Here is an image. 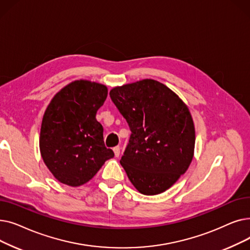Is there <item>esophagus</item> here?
<instances>
[{
    "mask_svg": "<svg viewBox=\"0 0 250 250\" xmlns=\"http://www.w3.org/2000/svg\"><path fill=\"white\" fill-rule=\"evenodd\" d=\"M113 152H114L115 157H118V156H120V154H121V147H120V146L114 147V148H113Z\"/></svg>",
    "mask_w": 250,
    "mask_h": 250,
    "instance_id": "esophagus-1",
    "label": "esophagus"
}]
</instances>
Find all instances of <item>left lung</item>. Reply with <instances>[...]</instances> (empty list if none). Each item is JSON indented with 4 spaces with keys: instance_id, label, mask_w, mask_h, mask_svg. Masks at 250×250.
Segmentation results:
<instances>
[{
    "instance_id": "left-lung-1",
    "label": "left lung",
    "mask_w": 250,
    "mask_h": 250,
    "mask_svg": "<svg viewBox=\"0 0 250 250\" xmlns=\"http://www.w3.org/2000/svg\"><path fill=\"white\" fill-rule=\"evenodd\" d=\"M130 137L121 164L143 194H159L185 174L193 156L194 125L183 101L164 84L146 79L109 92Z\"/></svg>"
}]
</instances>
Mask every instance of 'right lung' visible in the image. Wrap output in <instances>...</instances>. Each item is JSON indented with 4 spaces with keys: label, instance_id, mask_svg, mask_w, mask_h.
Segmentation results:
<instances>
[{
    "label": "right lung",
    "instance_id": "right-lung-1",
    "mask_svg": "<svg viewBox=\"0 0 250 250\" xmlns=\"http://www.w3.org/2000/svg\"><path fill=\"white\" fill-rule=\"evenodd\" d=\"M106 97V86L80 80L62 88L48 104L39 148L49 171L63 185H84L114 156L105 147L96 120Z\"/></svg>",
    "mask_w": 250,
    "mask_h": 250
}]
</instances>
